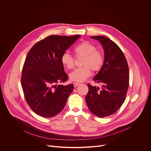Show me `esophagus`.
<instances>
[{"label": "esophagus", "mask_w": 151, "mask_h": 151, "mask_svg": "<svg viewBox=\"0 0 151 151\" xmlns=\"http://www.w3.org/2000/svg\"><path fill=\"white\" fill-rule=\"evenodd\" d=\"M79 84H80V83H78V82H74V83H73V85H74L75 87H76L77 86H78Z\"/></svg>", "instance_id": "obj_1"}]
</instances>
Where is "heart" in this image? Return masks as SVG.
Returning a JSON list of instances; mask_svg holds the SVG:
<instances>
[{
  "label": "heart",
  "mask_w": 151,
  "mask_h": 151,
  "mask_svg": "<svg viewBox=\"0 0 151 151\" xmlns=\"http://www.w3.org/2000/svg\"><path fill=\"white\" fill-rule=\"evenodd\" d=\"M75 57L78 58L83 57L81 61L82 67L76 69L70 75L72 81L83 82L91 75V69L97 72L100 70L104 64V57L103 53L96 49V47L88 41L80 42L73 49ZM61 61L64 68L72 69L75 66V58L69 54H63Z\"/></svg>",
  "instance_id": "1"
}]
</instances>
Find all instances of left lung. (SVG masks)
Here are the masks:
<instances>
[{"label":"left lung","mask_w":151,"mask_h":151,"mask_svg":"<svg viewBox=\"0 0 151 151\" xmlns=\"http://www.w3.org/2000/svg\"><path fill=\"white\" fill-rule=\"evenodd\" d=\"M91 37L99 40L104 51L103 65L93 78L103 85L100 88L88 83L85 101L93 114L103 118L115 113L125 100L129 85L128 66L123 52L114 42L103 36Z\"/></svg>","instance_id":"left-lung-1"}]
</instances>
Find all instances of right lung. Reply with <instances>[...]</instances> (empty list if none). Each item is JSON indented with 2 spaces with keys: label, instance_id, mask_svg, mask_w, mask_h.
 I'll list each match as a JSON object with an SVG mask.
<instances>
[{
  "label": "right lung",
  "instance_id": "obj_1",
  "mask_svg": "<svg viewBox=\"0 0 151 151\" xmlns=\"http://www.w3.org/2000/svg\"><path fill=\"white\" fill-rule=\"evenodd\" d=\"M80 37L50 35L28 52L21 82L27 104L38 115L51 118L59 114L73 90L72 83L60 84L68 79L61 57Z\"/></svg>",
  "mask_w": 151,
  "mask_h": 151
}]
</instances>
